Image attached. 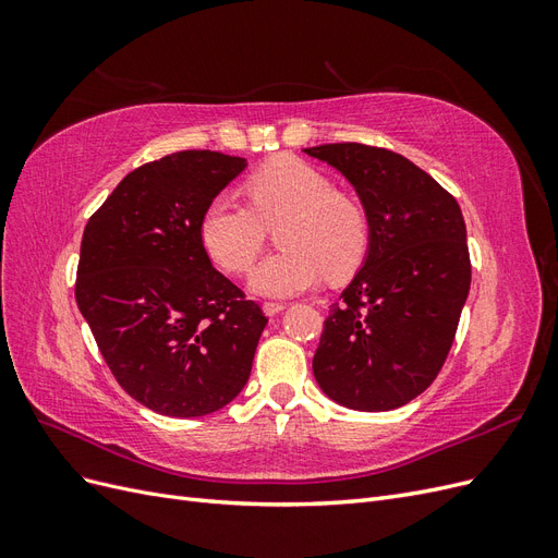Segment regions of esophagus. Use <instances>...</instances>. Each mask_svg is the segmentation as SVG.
Wrapping results in <instances>:
<instances>
[{
    "instance_id": "obj_1",
    "label": "esophagus",
    "mask_w": 558,
    "mask_h": 558,
    "mask_svg": "<svg viewBox=\"0 0 558 558\" xmlns=\"http://www.w3.org/2000/svg\"><path fill=\"white\" fill-rule=\"evenodd\" d=\"M283 310H286V302H263V312L267 316H277Z\"/></svg>"
}]
</instances>
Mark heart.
Masks as SVG:
<instances>
[{"label":"heart","instance_id":"b5f03b06","mask_svg":"<svg viewBox=\"0 0 558 558\" xmlns=\"http://www.w3.org/2000/svg\"><path fill=\"white\" fill-rule=\"evenodd\" d=\"M244 191L248 205L214 197L199 221L209 256L232 275H244L277 228L279 253L251 272L253 293L286 298L328 279L356 272L369 248V218L361 202L337 193L335 181L300 158H277L253 172Z\"/></svg>","mask_w":558,"mask_h":558}]
</instances>
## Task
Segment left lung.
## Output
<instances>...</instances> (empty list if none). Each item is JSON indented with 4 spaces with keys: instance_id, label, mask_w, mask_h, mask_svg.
Masks as SVG:
<instances>
[{
    "instance_id": "left-lung-1",
    "label": "left lung",
    "mask_w": 558,
    "mask_h": 558,
    "mask_svg": "<svg viewBox=\"0 0 558 558\" xmlns=\"http://www.w3.org/2000/svg\"><path fill=\"white\" fill-rule=\"evenodd\" d=\"M356 189L369 218L359 275L320 332L314 377L349 410L386 412L440 373L470 291L459 202L404 156L365 144L305 148Z\"/></svg>"
}]
</instances>
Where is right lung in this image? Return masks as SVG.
<instances>
[{"label": "right lung", "instance_id": "1", "mask_svg": "<svg viewBox=\"0 0 558 558\" xmlns=\"http://www.w3.org/2000/svg\"><path fill=\"white\" fill-rule=\"evenodd\" d=\"M244 167L216 150L146 162L83 230L76 305L116 381L158 414H211L251 375L267 318L199 238L207 205Z\"/></svg>", "mask_w": 558, "mask_h": 558}]
</instances>
